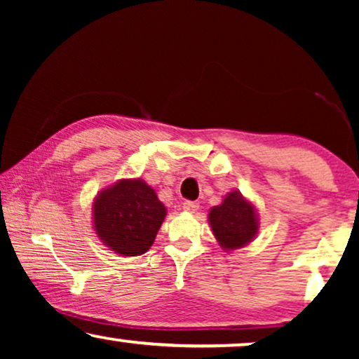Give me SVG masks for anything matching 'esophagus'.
I'll use <instances>...</instances> for the list:
<instances>
[{
  "label": "esophagus",
  "instance_id": "esophagus-1",
  "mask_svg": "<svg viewBox=\"0 0 359 359\" xmlns=\"http://www.w3.org/2000/svg\"><path fill=\"white\" fill-rule=\"evenodd\" d=\"M181 208H183V210H186V212L194 214V212H198L199 204H198V203H194V201H184V203H183V205H181Z\"/></svg>",
  "mask_w": 359,
  "mask_h": 359
}]
</instances>
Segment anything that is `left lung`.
Segmentation results:
<instances>
[{"label": "left lung", "instance_id": "8db88e82", "mask_svg": "<svg viewBox=\"0 0 359 359\" xmlns=\"http://www.w3.org/2000/svg\"><path fill=\"white\" fill-rule=\"evenodd\" d=\"M209 222L220 247L225 250L243 247L258 232L255 208L238 193L227 194L222 204L210 209Z\"/></svg>", "mask_w": 359, "mask_h": 359}]
</instances>
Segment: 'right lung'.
I'll return each instance as SVG.
<instances>
[{
  "mask_svg": "<svg viewBox=\"0 0 359 359\" xmlns=\"http://www.w3.org/2000/svg\"><path fill=\"white\" fill-rule=\"evenodd\" d=\"M95 230L111 250L137 257L151 247L166 209L142 180H121L95 201Z\"/></svg>",
  "mask_w": 359,
  "mask_h": 359,
  "instance_id": "1",
  "label": "right lung"
}]
</instances>
